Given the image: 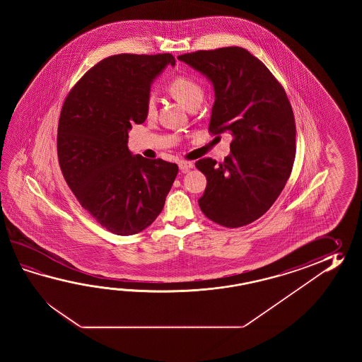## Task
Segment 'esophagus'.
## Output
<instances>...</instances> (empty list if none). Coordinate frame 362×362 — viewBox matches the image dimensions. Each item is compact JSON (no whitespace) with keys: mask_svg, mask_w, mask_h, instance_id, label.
I'll list each match as a JSON object with an SVG mask.
<instances>
[{"mask_svg":"<svg viewBox=\"0 0 362 362\" xmlns=\"http://www.w3.org/2000/svg\"><path fill=\"white\" fill-rule=\"evenodd\" d=\"M194 167V163L192 162H186V160H180L178 162V168L182 170V172H186V170H190Z\"/></svg>","mask_w":362,"mask_h":362,"instance_id":"esophagus-1","label":"esophagus"}]
</instances>
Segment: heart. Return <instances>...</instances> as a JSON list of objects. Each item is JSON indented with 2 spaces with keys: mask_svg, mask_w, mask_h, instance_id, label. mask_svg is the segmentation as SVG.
I'll return each mask as SVG.
<instances>
[{
  "mask_svg": "<svg viewBox=\"0 0 362 362\" xmlns=\"http://www.w3.org/2000/svg\"><path fill=\"white\" fill-rule=\"evenodd\" d=\"M170 92L177 98L185 107L189 108L195 102H202L203 89L194 78L178 76L170 81ZM156 111V100L154 95H148L146 102L147 115L153 116Z\"/></svg>",
  "mask_w": 362,
  "mask_h": 362,
  "instance_id": "b5f03b06",
  "label": "heart"
}]
</instances>
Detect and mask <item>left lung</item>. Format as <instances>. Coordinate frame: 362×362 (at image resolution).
Returning a JSON list of instances; mask_svg holds the SVG:
<instances>
[{"label": "left lung", "instance_id": "8db88e82", "mask_svg": "<svg viewBox=\"0 0 362 362\" xmlns=\"http://www.w3.org/2000/svg\"><path fill=\"white\" fill-rule=\"evenodd\" d=\"M214 86L208 131L229 132L230 154L195 163L207 177L200 209L209 220L239 228L262 217L284 190L295 159L296 128L284 88L262 62L239 47L178 55Z\"/></svg>", "mask_w": 362, "mask_h": 362}]
</instances>
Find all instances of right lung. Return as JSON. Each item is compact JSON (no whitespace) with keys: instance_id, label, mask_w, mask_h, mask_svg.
Returning <instances> with one entry per match:
<instances>
[{"instance_id":"obj_1","label":"right lung","mask_w":362,"mask_h":362,"mask_svg":"<svg viewBox=\"0 0 362 362\" xmlns=\"http://www.w3.org/2000/svg\"><path fill=\"white\" fill-rule=\"evenodd\" d=\"M172 54H119L89 69L62 107L57 148L63 177L80 204L108 231L133 235L162 212L178 167L128 148L133 124L146 120L155 78Z\"/></svg>"}]
</instances>
